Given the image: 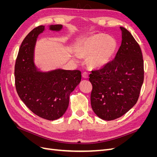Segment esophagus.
I'll use <instances>...</instances> for the list:
<instances>
[{
    "label": "esophagus",
    "mask_w": 157,
    "mask_h": 157,
    "mask_svg": "<svg viewBox=\"0 0 157 157\" xmlns=\"http://www.w3.org/2000/svg\"><path fill=\"white\" fill-rule=\"evenodd\" d=\"M82 76L83 78H87L88 77V74L87 72H83L82 74Z\"/></svg>",
    "instance_id": "obj_1"
}]
</instances>
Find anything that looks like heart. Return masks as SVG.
Here are the masks:
<instances>
[{
  "label": "heart",
  "mask_w": 157,
  "mask_h": 157,
  "mask_svg": "<svg viewBox=\"0 0 157 157\" xmlns=\"http://www.w3.org/2000/svg\"><path fill=\"white\" fill-rule=\"evenodd\" d=\"M117 42L111 36L98 33L80 41L77 46L78 53L82 57H89L90 63L94 67L107 64L117 50Z\"/></svg>",
  "instance_id": "1"
}]
</instances>
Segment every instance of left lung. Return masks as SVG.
I'll use <instances>...</instances> for the list:
<instances>
[{"label":"left lung","instance_id":"obj_1","mask_svg":"<svg viewBox=\"0 0 157 157\" xmlns=\"http://www.w3.org/2000/svg\"><path fill=\"white\" fill-rule=\"evenodd\" d=\"M122 31V43L115 59L100 69L92 70L90 96L94 112L105 121L124 115L137 103L144 80L141 48L131 33Z\"/></svg>","mask_w":157,"mask_h":157}]
</instances>
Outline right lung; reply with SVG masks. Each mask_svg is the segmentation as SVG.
<instances>
[{
    "label": "right lung",
    "mask_w": 157,
    "mask_h": 157,
    "mask_svg": "<svg viewBox=\"0 0 157 157\" xmlns=\"http://www.w3.org/2000/svg\"><path fill=\"white\" fill-rule=\"evenodd\" d=\"M61 28V25H54L50 29L59 31ZM44 29V25L35 27L23 40L14 67L15 85L19 97L33 113L54 121L67 110L70 94L81 80V72L58 69L41 73L36 70L33 62L35 44Z\"/></svg>",
    "instance_id": "obj_1"
}]
</instances>
